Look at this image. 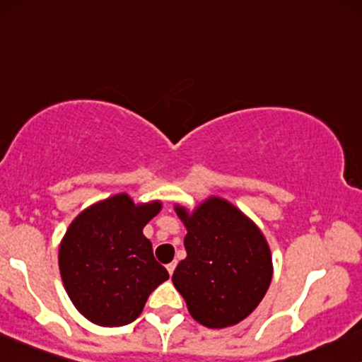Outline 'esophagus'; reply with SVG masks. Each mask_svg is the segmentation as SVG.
Returning <instances> with one entry per match:
<instances>
[{
	"mask_svg": "<svg viewBox=\"0 0 362 362\" xmlns=\"http://www.w3.org/2000/svg\"><path fill=\"white\" fill-rule=\"evenodd\" d=\"M175 268H177V261H172V263L167 264V269H168L170 275H173V272H175Z\"/></svg>",
	"mask_w": 362,
	"mask_h": 362,
	"instance_id": "esophagus-1",
	"label": "esophagus"
}]
</instances>
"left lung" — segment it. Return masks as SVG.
Instances as JSON below:
<instances>
[{"mask_svg": "<svg viewBox=\"0 0 362 362\" xmlns=\"http://www.w3.org/2000/svg\"><path fill=\"white\" fill-rule=\"evenodd\" d=\"M184 221L187 258L173 272L190 315L211 329L246 319L272 281V252L261 230L233 204L212 197L192 216L177 207Z\"/></svg>", "mask_w": 362, "mask_h": 362, "instance_id": "left-lung-1", "label": "left lung"}]
</instances>
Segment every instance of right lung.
Segmentation results:
<instances>
[{
	"instance_id": "add662e5",
	"label": "right lung",
	"mask_w": 362,
	"mask_h": 362,
	"mask_svg": "<svg viewBox=\"0 0 362 362\" xmlns=\"http://www.w3.org/2000/svg\"><path fill=\"white\" fill-rule=\"evenodd\" d=\"M162 204L134 206L126 194L103 200L74 219L59 250L65 290L86 319L103 327L136 320L168 272L143 236Z\"/></svg>"
}]
</instances>
